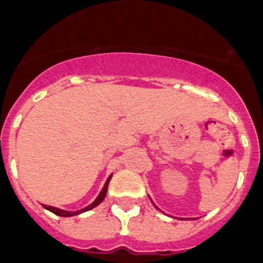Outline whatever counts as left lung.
<instances>
[{
  "instance_id": "1",
  "label": "left lung",
  "mask_w": 263,
  "mask_h": 263,
  "mask_svg": "<svg viewBox=\"0 0 263 263\" xmlns=\"http://www.w3.org/2000/svg\"><path fill=\"white\" fill-rule=\"evenodd\" d=\"M148 196H149V195H148ZM149 199H151V196H149ZM151 202H152V203H153V200H152V199H151ZM153 205H155V207H156V208H158V207H157V205H156V204H155V203H153Z\"/></svg>"
}]
</instances>
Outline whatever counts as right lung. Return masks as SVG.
<instances>
[{"instance_id": "add662e5", "label": "right lung", "mask_w": 263, "mask_h": 263, "mask_svg": "<svg viewBox=\"0 0 263 263\" xmlns=\"http://www.w3.org/2000/svg\"><path fill=\"white\" fill-rule=\"evenodd\" d=\"M111 177H112V174H111L110 177L107 178V181H106L105 186H103V189L101 190V193H99V195L97 196V199L94 200L91 204L86 205L85 208H82V210H79V211H65V210H60V208H56V207H52V205H46L44 204L43 207L46 208V210H48V211L53 212L55 215H58V216H64V217H69V216H74V215H80L82 214V212H86L89 211V210H91V208L97 207V205L99 204V203H102L103 199H105L106 196V193H107V187H108V182H110Z\"/></svg>"}]
</instances>
